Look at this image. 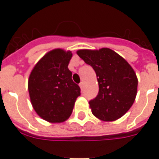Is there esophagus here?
Returning a JSON list of instances; mask_svg holds the SVG:
<instances>
[{"label":"esophagus","instance_id":"esophagus-1","mask_svg":"<svg viewBox=\"0 0 159 159\" xmlns=\"http://www.w3.org/2000/svg\"><path fill=\"white\" fill-rule=\"evenodd\" d=\"M80 89H82L83 88H84V83L81 82L80 84Z\"/></svg>","mask_w":159,"mask_h":159}]
</instances>
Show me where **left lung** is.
<instances>
[{"instance_id": "1", "label": "left lung", "mask_w": 159, "mask_h": 159, "mask_svg": "<svg viewBox=\"0 0 159 159\" xmlns=\"http://www.w3.org/2000/svg\"><path fill=\"white\" fill-rule=\"evenodd\" d=\"M80 57L95 70L99 92L89 102L92 113L103 121H115L131 108L137 92L134 70L124 57L108 48L80 49Z\"/></svg>"}]
</instances>
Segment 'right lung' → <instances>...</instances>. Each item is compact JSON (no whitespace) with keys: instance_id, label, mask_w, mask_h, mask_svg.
<instances>
[{"instance_id":"obj_1","label":"right lung","mask_w":159,"mask_h":159,"mask_svg":"<svg viewBox=\"0 0 159 159\" xmlns=\"http://www.w3.org/2000/svg\"><path fill=\"white\" fill-rule=\"evenodd\" d=\"M70 51L56 48L44 55L31 70L28 92L37 115L50 123H61L70 117L80 88L73 82L68 64Z\"/></svg>"}]
</instances>
